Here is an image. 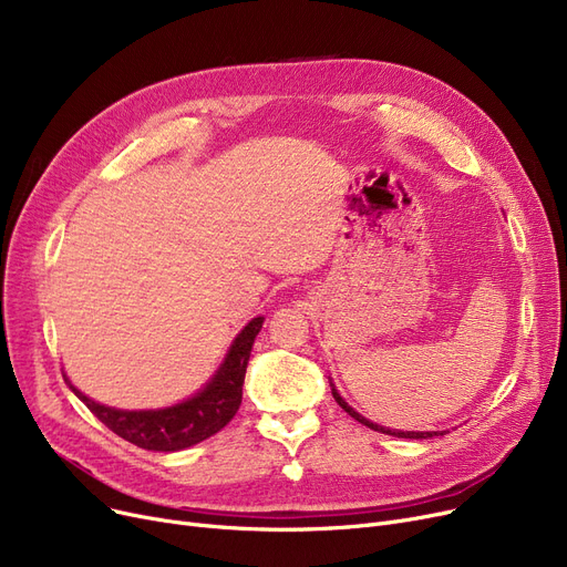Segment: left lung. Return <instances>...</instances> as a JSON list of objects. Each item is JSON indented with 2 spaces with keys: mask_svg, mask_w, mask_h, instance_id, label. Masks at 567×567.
Segmentation results:
<instances>
[{
  "mask_svg": "<svg viewBox=\"0 0 567 567\" xmlns=\"http://www.w3.org/2000/svg\"><path fill=\"white\" fill-rule=\"evenodd\" d=\"M333 398H336V402L351 415V419H355L359 423H363L365 427H370V430H374V432H383V434H393V436H402V439H427V436H439V434H443V432H398V430H389V427H381V425H374V423H370L368 419H363V415L359 413V411H353L342 398H340V393L333 389Z\"/></svg>",
  "mask_w": 567,
  "mask_h": 567,
  "instance_id": "8db88e82",
  "label": "left lung"
}]
</instances>
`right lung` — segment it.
<instances>
[{
    "label": "right lung",
    "instance_id": "1",
    "mask_svg": "<svg viewBox=\"0 0 567 567\" xmlns=\"http://www.w3.org/2000/svg\"><path fill=\"white\" fill-rule=\"evenodd\" d=\"M264 317H255L246 329L231 342L223 365L206 383V389L190 400L167 409L154 411H124L99 404L82 395L69 381L71 391L86 404L96 419L114 434L135 443L144 451L174 453L190 449V445L220 432L241 406L244 379L250 361V351L257 333L261 331Z\"/></svg>",
    "mask_w": 567,
    "mask_h": 567
}]
</instances>
